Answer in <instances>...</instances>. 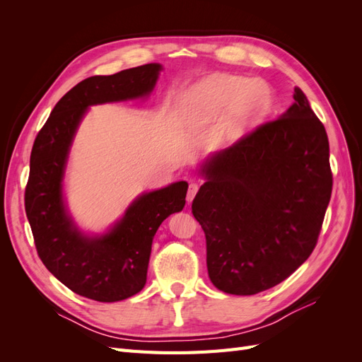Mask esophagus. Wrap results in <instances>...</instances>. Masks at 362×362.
I'll return each mask as SVG.
<instances>
[{
	"mask_svg": "<svg viewBox=\"0 0 362 362\" xmlns=\"http://www.w3.org/2000/svg\"><path fill=\"white\" fill-rule=\"evenodd\" d=\"M198 190H199V184L192 182V184L189 185V192H187V201H189V202L193 201V198L196 196V193H198Z\"/></svg>",
	"mask_w": 362,
	"mask_h": 362,
	"instance_id": "34e87169",
	"label": "esophagus"
}]
</instances>
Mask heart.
<instances>
[{"instance_id": "obj_1", "label": "heart", "mask_w": 362, "mask_h": 362, "mask_svg": "<svg viewBox=\"0 0 362 362\" xmlns=\"http://www.w3.org/2000/svg\"><path fill=\"white\" fill-rule=\"evenodd\" d=\"M270 90L266 84L242 75H213L190 92L185 122L193 131L217 128V144L231 145L266 115Z\"/></svg>"}]
</instances>
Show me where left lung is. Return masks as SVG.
Wrapping results in <instances>:
<instances>
[{
  "label": "left lung",
  "instance_id": "8db88e82",
  "mask_svg": "<svg viewBox=\"0 0 362 362\" xmlns=\"http://www.w3.org/2000/svg\"><path fill=\"white\" fill-rule=\"evenodd\" d=\"M278 119L208 156L192 211L206 269L223 293L250 296L287 279L317 245L332 193L329 141L305 93Z\"/></svg>",
  "mask_w": 362,
  "mask_h": 362
}]
</instances>
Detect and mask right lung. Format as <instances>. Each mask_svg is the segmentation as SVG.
I'll return each instance as SVG.
<instances>
[{"instance_id":"right-lung-1","label":"right lung","mask_w":362,"mask_h":362,"mask_svg":"<svg viewBox=\"0 0 362 362\" xmlns=\"http://www.w3.org/2000/svg\"><path fill=\"white\" fill-rule=\"evenodd\" d=\"M161 71L160 63H148L83 80L52 108L31 149L25 211L37 254L54 276L87 299L117 302L144 288L157 229L185 205L189 184L172 182L139 194L105 233L86 234L75 223L63 190L71 146L87 110L145 100Z\"/></svg>"}]
</instances>
